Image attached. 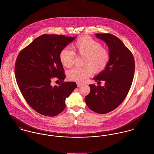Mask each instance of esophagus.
<instances>
[{
  "label": "esophagus",
  "mask_w": 154,
  "mask_h": 154,
  "mask_svg": "<svg viewBox=\"0 0 154 154\" xmlns=\"http://www.w3.org/2000/svg\"><path fill=\"white\" fill-rule=\"evenodd\" d=\"M83 84L82 83H79V82H77V86L79 87H80V86H81Z\"/></svg>",
  "instance_id": "1"
}]
</instances>
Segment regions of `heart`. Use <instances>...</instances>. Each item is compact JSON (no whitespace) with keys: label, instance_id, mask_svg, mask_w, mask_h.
<instances>
[{"label":"heart","instance_id":"b5f03b06","mask_svg":"<svg viewBox=\"0 0 154 154\" xmlns=\"http://www.w3.org/2000/svg\"><path fill=\"white\" fill-rule=\"evenodd\" d=\"M75 52L85 56L84 67H75L67 73L68 78L74 81L82 82L87 80L92 73V70L96 73L103 72L110 61L109 50L103 47L101 44L89 37H82L78 39L73 44ZM75 53L67 48L62 49L59 54L62 64L66 67L73 65Z\"/></svg>","mask_w":154,"mask_h":154}]
</instances>
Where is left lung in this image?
I'll return each instance as SVG.
<instances>
[{
  "label": "left lung",
  "instance_id": "obj_1",
  "mask_svg": "<svg viewBox=\"0 0 154 154\" xmlns=\"http://www.w3.org/2000/svg\"><path fill=\"white\" fill-rule=\"evenodd\" d=\"M109 47L110 61L107 67L94 78L105 85H89L90 92L85 98L88 107L98 114L116 109L126 97L132 85L134 73V60L131 51L117 37L110 34H95Z\"/></svg>",
  "mask_w": 154,
  "mask_h": 154
}]
</instances>
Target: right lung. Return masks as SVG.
<instances>
[{
    "label": "right lung",
    "mask_w": 154,
    "mask_h": 154,
    "mask_svg": "<svg viewBox=\"0 0 154 154\" xmlns=\"http://www.w3.org/2000/svg\"><path fill=\"white\" fill-rule=\"evenodd\" d=\"M76 37L43 34L36 38L18 55L15 74L20 91L29 106L37 112L54 117L65 109V100L77 87L64 82L66 75L59 59L61 50ZM54 77L62 82L51 85Z\"/></svg>",
    "instance_id": "obj_1"
}]
</instances>
